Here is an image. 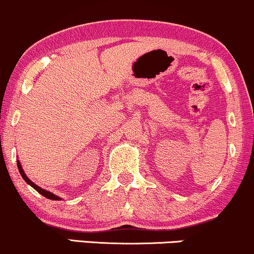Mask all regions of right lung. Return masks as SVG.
Wrapping results in <instances>:
<instances>
[{
	"instance_id": "1",
	"label": "right lung",
	"mask_w": 254,
	"mask_h": 254,
	"mask_svg": "<svg viewBox=\"0 0 254 254\" xmlns=\"http://www.w3.org/2000/svg\"><path fill=\"white\" fill-rule=\"evenodd\" d=\"M18 169H19V172H20V174H21V176H22V179H24L25 181L27 182L28 185H30V186H32L33 189H35L37 192L39 193V194H42V195H44L45 198H48V199H51V200H61V198H60V196H58V195H55L54 194V193H51V192H49V190H43V189H41V187L39 186H37V185L35 184V182H32L30 180V179L27 178L26 176V174H25V172L24 170H22V167H21V164H20V162L18 161Z\"/></svg>"
}]
</instances>
